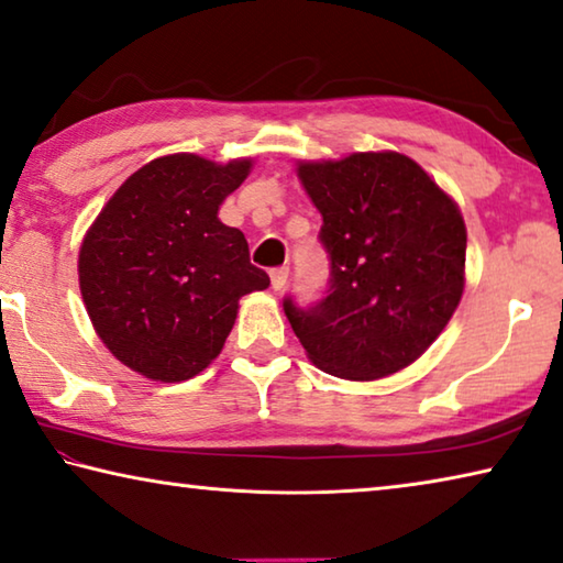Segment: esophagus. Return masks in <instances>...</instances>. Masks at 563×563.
Returning <instances> with one entry per match:
<instances>
[{"mask_svg": "<svg viewBox=\"0 0 563 563\" xmlns=\"http://www.w3.org/2000/svg\"><path fill=\"white\" fill-rule=\"evenodd\" d=\"M269 276H272V289L274 291H282L284 287H287L289 269H287V266H276V269L269 272Z\"/></svg>", "mask_w": 563, "mask_h": 563, "instance_id": "esophagus-1", "label": "esophagus"}]
</instances>
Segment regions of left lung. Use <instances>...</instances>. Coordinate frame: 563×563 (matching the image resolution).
<instances>
[{
    "label": "left lung",
    "mask_w": 563,
    "mask_h": 563,
    "mask_svg": "<svg viewBox=\"0 0 563 563\" xmlns=\"http://www.w3.org/2000/svg\"><path fill=\"white\" fill-rule=\"evenodd\" d=\"M329 252L327 297L284 299L294 334L321 372L374 382L427 352L464 294L466 227L456 201L399 152L299 162Z\"/></svg>",
    "instance_id": "left-lung-1"
}]
</instances>
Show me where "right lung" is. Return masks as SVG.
<instances>
[{"label":"right lung","mask_w":563,"mask_h":563,"mask_svg":"<svg viewBox=\"0 0 563 563\" xmlns=\"http://www.w3.org/2000/svg\"><path fill=\"white\" fill-rule=\"evenodd\" d=\"M229 164L169 154L134 172L79 249V289L104 346L154 382H184L214 362L239 299L269 287L219 207L249 177Z\"/></svg>","instance_id":"right-lung-1"}]
</instances>
